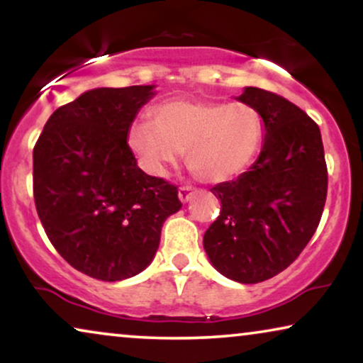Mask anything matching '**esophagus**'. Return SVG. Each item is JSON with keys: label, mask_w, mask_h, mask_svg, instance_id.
<instances>
[{"label": "esophagus", "mask_w": 363, "mask_h": 363, "mask_svg": "<svg viewBox=\"0 0 363 363\" xmlns=\"http://www.w3.org/2000/svg\"><path fill=\"white\" fill-rule=\"evenodd\" d=\"M195 188L190 186V185H185L182 186L180 190H178V198H180L182 203H188L193 198V195H195Z\"/></svg>", "instance_id": "esophagus-1"}]
</instances>
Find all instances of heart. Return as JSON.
<instances>
[{
  "label": "heart",
  "mask_w": 363,
  "mask_h": 363,
  "mask_svg": "<svg viewBox=\"0 0 363 363\" xmlns=\"http://www.w3.org/2000/svg\"><path fill=\"white\" fill-rule=\"evenodd\" d=\"M262 137L264 122L251 104L177 99L153 108V123L143 118L132 122L127 145L153 177H167L186 152L196 177L223 183L255 162Z\"/></svg>",
  "instance_id": "b5f03b06"
}]
</instances>
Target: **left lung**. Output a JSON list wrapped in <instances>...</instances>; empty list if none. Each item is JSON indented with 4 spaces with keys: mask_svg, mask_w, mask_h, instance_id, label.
<instances>
[{
    "mask_svg": "<svg viewBox=\"0 0 363 363\" xmlns=\"http://www.w3.org/2000/svg\"><path fill=\"white\" fill-rule=\"evenodd\" d=\"M236 99L259 111L264 142L250 170L211 188L221 211L203 246L218 272L256 284L284 271L311 241L325 205L327 167L319 125L304 111L257 87Z\"/></svg>",
    "mask_w": 363,
    "mask_h": 363,
    "instance_id": "1",
    "label": "left lung"
}]
</instances>
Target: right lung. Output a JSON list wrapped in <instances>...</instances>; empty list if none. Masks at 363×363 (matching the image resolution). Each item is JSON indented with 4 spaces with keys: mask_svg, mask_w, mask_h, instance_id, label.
<instances>
[{
    "mask_svg": "<svg viewBox=\"0 0 363 363\" xmlns=\"http://www.w3.org/2000/svg\"><path fill=\"white\" fill-rule=\"evenodd\" d=\"M155 86L97 87L49 117L33 152L34 203L44 231L72 267L116 282L155 257L177 186L137 167L127 130Z\"/></svg>",
    "mask_w": 363,
    "mask_h": 363,
    "instance_id": "1",
    "label": "right lung"
}]
</instances>
